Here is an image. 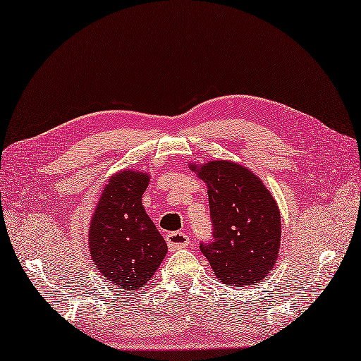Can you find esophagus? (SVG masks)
Wrapping results in <instances>:
<instances>
[{"label":"esophagus","mask_w":361,"mask_h":361,"mask_svg":"<svg viewBox=\"0 0 361 361\" xmlns=\"http://www.w3.org/2000/svg\"><path fill=\"white\" fill-rule=\"evenodd\" d=\"M166 243L171 251H176L188 247L190 243V238L183 232H171L166 235Z\"/></svg>","instance_id":"34e87169"}]
</instances>
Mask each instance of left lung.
Returning a JSON list of instances; mask_svg holds the SVG:
<instances>
[{
    "label": "left lung",
    "mask_w": 361,
    "mask_h": 361,
    "mask_svg": "<svg viewBox=\"0 0 361 361\" xmlns=\"http://www.w3.org/2000/svg\"><path fill=\"white\" fill-rule=\"evenodd\" d=\"M208 189L212 243L201 251L221 283L244 287L272 271L281 239L275 199L250 169L229 160L190 165Z\"/></svg>",
    "instance_id": "1"
}]
</instances>
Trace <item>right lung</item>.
<instances>
[{
  "label": "right lung",
  "mask_w": 361,
  "mask_h": 361,
  "mask_svg": "<svg viewBox=\"0 0 361 361\" xmlns=\"http://www.w3.org/2000/svg\"><path fill=\"white\" fill-rule=\"evenodd\" d=\"M149 181V173L117 172L105 184L90 220L92 260L113 286L128 293L149 281L168 251L141 202Z\"/></svg>",
  "instance_id": "right-lung-1"
}]
</instances>
